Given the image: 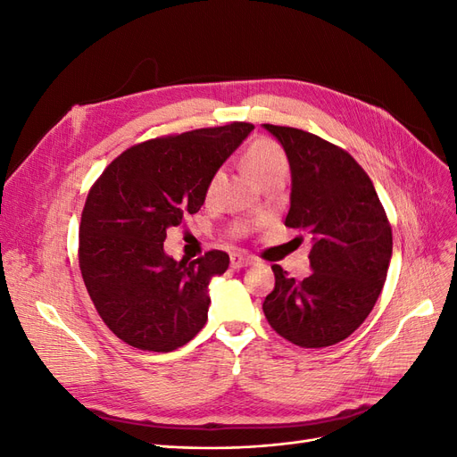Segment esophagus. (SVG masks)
I'll return each instance as SVG.
<instances>
[{
  "label": "esophagus",
  "mask_w": 457,
  "mask_h": 457,
  "mask_svg": "<svg viewBox=\"0 0 457 457\" xmlns=\"http://www.w3.org/2000/svg\"><path fill=\"white\" fill-rule=\"evenodd\" d=\"M253 259L247 257V255H242V253H232L230 255V267L232 269H244L247 265H252Z\"/></svg>",
  "instance_id": "34e87169"
}]
</instances>
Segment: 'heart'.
Returning <instances> with one entry per match:
<instances>
[{"label":"heart","instance_id":"1","mask_svg":"<svg viewBox=\"0 0 457 457\" xmlns=\"http://www.w3.org/2000/svg\"><path fill=\"white\" fill-rule=\"evenodd\" d=\"M242 163L245 173L250 175L253 181L259 185L265 181L267 177L276 173H286L287 171V158L286 152L278 143L270 139H255L250 146L245 148ZM217 173L212 177V181L207 183V195H210L213 185L217 183Z\"/></svg>","mask_w":457,"mask_h":457}]
</instances>
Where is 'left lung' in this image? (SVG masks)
Wrapping results in <instances>:
<instances>
[{
  "mask_svg": "<svg viewBox=\"0 0 457 457\" xmlns=\"http://www.w3.org/2000/svg\"><path fill=\"white\" fill-rule=\"evenodd\" d=\"M262 126L282 143L292 168L286 227L312 240L307 278H289L272 265L274 289L262 312L294 345L329 347L347 339L376 305L393 253L391 223L371 179L347 150L297 128Z\"/></svg>",
  "mask_w": 457,
  "mask_h": 457,
  "instance_id": "1",
  "label": "left lung"
}]
</instances>
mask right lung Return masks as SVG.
I'll list each match as a JSON object with an SVG mask.
<instances>
[{"label": "right lung", "instance_id": "add662e5", "mask_svg": "<svg viewBox=\"0 0 457 457\" xmlns=\"http://www.w3.org/2000/svg\"><path fill=\"white\" fill-rule=\"evenodd\" d=\"M252 129L232 121L133 145L89 188L81 278L103 322L131 347L170 353L205 326L207 286L228 269V255L212 250L175 261L163 252L165 230L200 210L207 183Z\"/></svg>", "mask_w": 457, "mask_h": 457}]
</instances>
